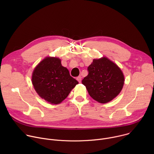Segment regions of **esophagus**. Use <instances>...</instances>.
<instances>
[{
    "label": "esophagus",
    "mask_w": 154,
    "mask_h": 154,
    "mask_svg": "<svg viewBox=\"0 0 154 154\" xmlns=\"http://www.w3.org/2000/svg\"><path fill=\"white\" fill-rule=\"evenodd\" d=\"M76 79H77V80L79 82H81V81H82V77H81L80 76L77 77Z\"/></svg>",
    "instance_id": "34e87169"
}]
</instances>
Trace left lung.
I'll return each mask as SVG.
<instances>
[{
  "mask_svg": "<svg viewBox=\"0 0 154 154\" xmlns=\"http://www.w3.org/2000/svg\"><path fill=\"white\" fill-rule=\"evenodd\" d=\"M88 74L82 80V84L90 96L101 103L115 98L121 91L124 76L118 66L106 57L94 59L88 68Z\"/></svg>",
  "mask_w": 154,
  "mask_h": 154,
  "instance_id": "1",
  "label": "left lung"
}]
</instances>
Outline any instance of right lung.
Masks as SVG:
<instances>
[{
  "label": "right lung",
  "instance_id": "1",
  "mask_svg": "<svg viewBox=\"0 0 154 154\" xmlns=\"http://www.w3.org/2000/svg\"><path fill=\"white\" fill-rule=\"evenodd\" d=\"M32 80L38 94L52 104L60 103L79 83L70 75L68 69L61 65L60 58L51 57L36 66Z\"/></svg>",
  "mask_w": 154,
  "mask_h": 154
}]
</instances>
